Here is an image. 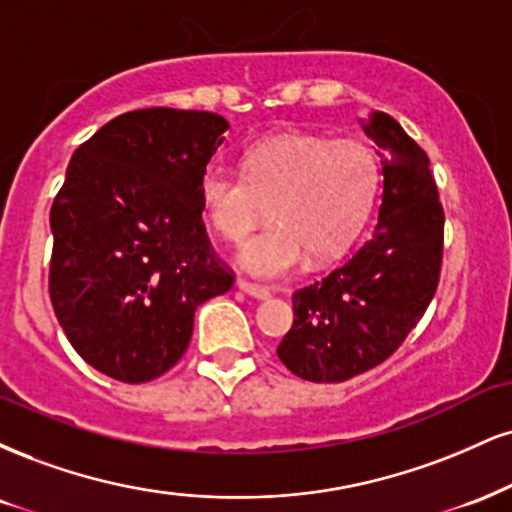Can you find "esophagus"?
<instances>
[{
  "label": "esophagus",
  "mask_w": 512,
  "mask_h": 512,
  "mask_svg": "<svg viewBox=\"0 0 512 512\" xmlns=\"http://www.w3.org/2000/svg\"><path fill=\"white\" fill-rule=\"evenodd\" d=\"M236 286L240 288V291H245L248 295H252V298H257V300H264V298H269V288H264V286H257V283H250L248 279H238L236 281Z\"/></svg>",
  "instance_id": "1"
}]
</instances>
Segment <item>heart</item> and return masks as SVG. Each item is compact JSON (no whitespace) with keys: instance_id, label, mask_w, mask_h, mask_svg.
<instances>
[{"instance_id":"obj_1","label":"heart","mask_w":512,"mask_h":512,"mask_svg":"<svg viewBox=\"0 0 512 512\" xmlns=\"http://www.w3.org/2000/svg\"><path fill=\"white\" fill-rule=\"evenodd\" d=\"M379 186L374 152L357 140L281 135L255 145L245 169L212 164L200 178V205L214 231L240 243L269 205L272 226L240 250V264L279 279L341 252L365 224Z\"/></svg>"}]
</instances>
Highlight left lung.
<instances>
[{
	"instance_id": "obj_1",
	"label": "left lung",
	"mask_w": 512,
	"mask_h": 512,
	"mask_svg": "<svg viewBox=\"0 0 512 512\" xmlns=\"http://www.w3.org/2000/svg\"><path fill=\"white\" fill-rule=\"evenodd\" d=\"M384 195L365 245L324 279L293 293V326L276 355L295 377L338 384L403 346L439 286L443 207L429 157L396 119L372 114Z\"/></svg>"
}]
</instances>
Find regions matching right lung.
Listing matches in <instances>:
<instances>
[{
    "mask_svg": "<svg viewBox=\"0 0 512 512\" xmlns=\"http://www.w3.org/2000/svg\"><path fill=\"white\" fill-rule=\"evenodd\" d=\"M226 131L214 112L135 109L73 152L49 212V298L97 372L123 384L162 377L186 353L197 305L233 286L200 205Z\"/></svg>",
    "mask_w": 512,
    "mask_h": 512,
    "instance_id": "obj_1",
    "label": "right lung"
}]
</instances>
